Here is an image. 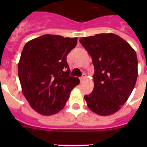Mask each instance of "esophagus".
<instances>
[{"mask_svg":"<svg viewBox=\"0 0 147 147\" xmlns=\"http://www.w3.org/2000/svg\"><path fill=\"white\" fill-rule=\"evenodd\" d=\"M85 78H86V74L83 73L82 74V77H81V78H80V81H81V82H83V81H84L85 79Z\"/></svg>","mask_w":147,"mask_h":147,"instance_id":"34e87169","label":"esophagus"}]
</instances>
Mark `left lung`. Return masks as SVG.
I'll return each mask as SVG.
<instances>
[{
	"label": "left lung",
	"mask_w": 147,
	"mask_h": 147,
	"mask_svg": "<svg viewBox=\"0 0 147 147\" xmlns=\"http://www.w3.org/2000/svg\"><path fill=\"white\" fill-rule=\"evenodd\" d=\"M79 41L94 67V89L84 97L88 107L100 116L114 114L127 100L137 82L136 52L114 33L96 34Z\"/></svg>",
	"instance_id": "left-lung-1"
}]
</instances>
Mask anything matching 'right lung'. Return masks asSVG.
<instances>
[{
    "label": "right lung",
    "instance_id": "right-lung-1",
    "mask_svg": "<svg viewBox=\"0 0 147 147\" xmlns=\"http://www.w3.org/2000/svg\"><path fill=\"white\" fill-rule=\"evenodd\" d=\"M78 39L46 34L25 44L18 63L22 92L30 107L49 116L65 107L70 92L79 84L69 76L67 55Z\"/></svg>",
    "mask_w": 147,
    "mask_h": 147
}]
</instances>
